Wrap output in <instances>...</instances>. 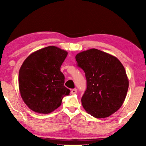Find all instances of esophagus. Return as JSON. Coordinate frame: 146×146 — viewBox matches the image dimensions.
Listing matches in <instances>:
<instances>
[{
    "mask_svg": "<svg viewBox=\"0 0 146 146\" xmlns=\"http://www.w3.org/2000/svg\"><path fill=\"white\" fill-rule=\"evenodd\" d=\"M76 92H77V90H76V89H75V88L73 89V90H71V94H73V95H74V94H76Z\"/></svg>",
    "mask_w": 146,
    "mask_h": 146,
    "instance_id": "1",
    "label": "esophagus"
}]
</instances>
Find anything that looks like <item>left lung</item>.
Returning <instances> with one entry per match:
<instances>
[{"label":"left lung","instance_id":"1","mask_svg":"<svg viewBox=\"0 0 146 146\" xmlns=\"http://www.w3.org/2000/svg\"><path fill=\"white\" fill-rule=\"evenodd\" d=\"M75 58L87 80L81 99L83 108L95 118L110 117L126 97L129 80L124 67L117 57L95 48L78 53Z\"/></svg>","mask_w":146,"mask_h":146}]
</instances>
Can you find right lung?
<instances>
[{
    "label": "right lung",
    "instance_id": "1",
    "mask_svg": "<svg viewBox=\"0 0 146 146\" xmlns=\"http://www.w3.org/2000/svg\"><path fill=\"white\" fill-rule=\"evenodd\" d=\"M68 52L54 46L29 55L20 68L19 88L21 97L33 111L48 114L61 105L70 90L64 86L60 71Z\"/></svg>",
    "mask_w": 146,
    "mask_h": 146
}]
</instances>
